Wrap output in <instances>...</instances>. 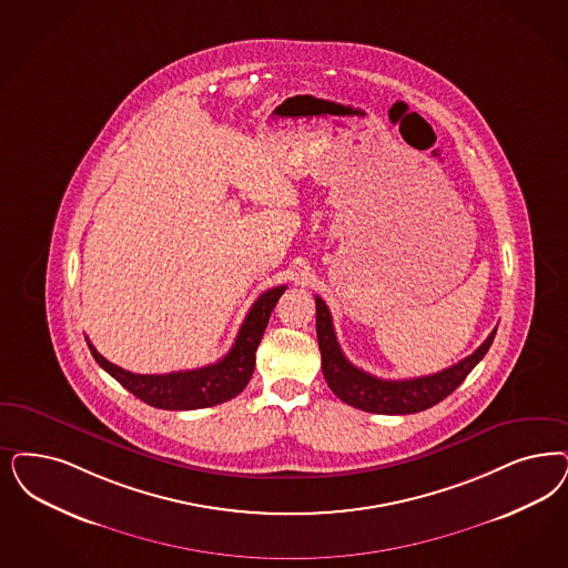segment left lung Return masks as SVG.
<instances>
[{"instance_id": "8db88e82", "label": "left lung", "mask_w": 568, "mask_h": 568, "mask_svg": "<svg viewBox=\"0 0 568 568\" xmlns=\"http://www.w3.org/2000/svg\"><path fill=\"white\" fill-rule=\"evenodd\" d=\"M316 339L321 351V367L333 394L353 405L356 409L382 415H409L430 409L447 398L468 373L489 353L497 329L457 365H450L443 372L413 377V379H379L372 373H365L344 356L337 337L333 332L332 313L327 304L316 295Z\"/></svg>"}]
</instances>
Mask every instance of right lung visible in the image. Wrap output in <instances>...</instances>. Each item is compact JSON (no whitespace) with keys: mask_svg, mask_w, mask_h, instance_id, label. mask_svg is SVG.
Returning a JSON list of instances; mask_svg holds the SVG:
<instances>
[{"mask_svg":"<svg viewBox=\"0 0 568 568\" xmlns=\"http://www.w3.org/2000/svg\"><path fill=\"white\" fill-rule=\"evenodd\" d=\"M287 287H273L260 295L245 316L241 329L236 333L235 344L224 358L214 365L199 367L191 372L163 373V375H140L125 372L118 365L109 363L102 354L90 344V353L97 358L100 367L113 375L125 390L132 392L140 400L156 409L168 412H191L214 407L226 403L241 394L252 379L255 367V351L268 325L276 302Z\"/></svg>","mask_w":568,"mask_h":568,"instance_id":"1","label":"right lung"}]
</instances>
